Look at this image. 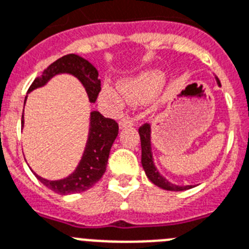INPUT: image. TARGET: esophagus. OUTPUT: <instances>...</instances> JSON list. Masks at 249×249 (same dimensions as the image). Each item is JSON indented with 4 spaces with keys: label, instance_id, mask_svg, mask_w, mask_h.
I'll use <instances>...</instances> for the list:
<instances>
[{
    "label": "esophagus",
    "instance_id": "esophagus-1",
    "mask_svg": "<svg viewBox=\"0 0 249 249\" xmlns=\"http://www.w3.org/2000/svg\"><path fill=\"white\" fill-rule=\"evenodd\" d=\"M135 123H133V121L131 120V118H123V120H121L120 122V127L121 128H126V127H132Z\"/></svg>",
    "mask_w": 249,
    "mask_h": 249
}]
</instances>
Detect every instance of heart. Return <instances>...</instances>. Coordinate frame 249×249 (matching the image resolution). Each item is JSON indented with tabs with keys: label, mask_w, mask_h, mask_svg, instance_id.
Instances as JSON below:
<instances>
[{
	"label": "heart",
	"mask_w": 249,
	"mask_h": 249,
	"mask_svg": "<svg viewBox=\"0 0 249 249\" xmlns=\"http://www.w3.org/2000/svg\"><path fill=\"white\" fill-rule=\"evenodd\" d=\"M163 76L157 71H145L140 75L123 80L120 89L104 86L102 89L101 98L114 109H121L124 102L146 103L154 99L162 88Z\"/></svg>",
	"instance_id": "1"
}]
</instances>
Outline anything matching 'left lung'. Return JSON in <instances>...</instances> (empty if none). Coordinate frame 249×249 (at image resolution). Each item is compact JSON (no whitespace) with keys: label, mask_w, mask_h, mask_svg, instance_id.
Wrapping results in <instances>:
<instances>
[{"label":"left lung","mask_w":249,"mask_h":249,"mask_svg":"<svg viewBox=\"0 0 249 249\" xmlns=\"http://www.w3.org/2000/svg\"><path fill=\"white\" fill-rule=\"evenodd\" d=\"M216 83H218V86H220V82L218 78H216ZM139 133H140V139H141L142 167H143V170H145L146 175H147V178L150 179L151 182H154L155 185L163 189V190H170V191H182V190H188V189L194 188L193 185H185V186L175 185V184H171V182L167 181L163 176H161L160 173L157 171L156 166H155L154 157H152V152H151L150 124H148V123H145L143 126L140 127Z\"/></svg>","instance_id":"8db88e82"}]
</instances>
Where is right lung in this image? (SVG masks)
I'll use <instances>...</instances> for the list:
<instances>
[{
	"mask_svg": "<svg viewBox=\"0 0 249 249\" xmlns=\"http://www.w3.org/2000/svg\"><path fill=\"white\" fill-rule=\"evenodd\" d=\"M68 73L79 79L87 90L89 101L94 103L101 92V80L98 79V70L84 58L75 54L64 55L46 68L40 76H37L30 86L27 92H33L34 89L45 86L49 80L56 74ZM26 102V98H25ZM21 126L23 127V114L21 120ZM118 135V123L112 118H106L99 112L93 110L90 113L89 122L88 141H87L84 154L82 156L79 165L76 166L73 174L61 180L50 181L41 176H35L40 181L60 195L82 193L92 188L95 182H98L103 176L107 167L109 151L114 140Z\"/></svg>",
	"mask_w": 249,
	"mask_h": 249,
	"instance_id": "obj_1",
	"label": "right lung"
}]
</instances>
